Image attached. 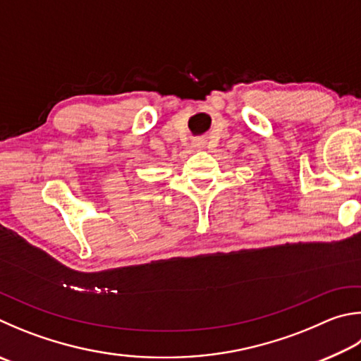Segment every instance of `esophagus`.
Wrapping results in <instances>:
<instances>
[{
    "label": "esophagus",
    "instance_id": "esophagus-1",
    "mask_svg": "<svg viewBox=\"0 0 361 361\" xmlns=\"http://www.w3.org/2000/svg\"><path fill=\"white\" fill-rule=\"evenodd\" d=\"M195 145H197V147H200V145H202V142H197V143H195Z\"/></svg>",
    "mask_w": 361,
    "mask_h": 361
}]
</instances>
